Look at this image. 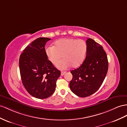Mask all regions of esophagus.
<instances>
[{
	"label": "esophagus",
	"instance_id": "34e87169",
	"mask_svg": "<svg viewBox=\"0 0 127 127\" xmlns=\"http://www.w3.org/2000/svg\"><path fill=\"white\" fill-rule=\"evenodd\" d=\"M66 73V72H65V71H64V72H63V71H62V72H61V76H64V74H65Z\"/></svg>",
	"mask_w": 127,
	"mask_h": 127
}]
</instances>
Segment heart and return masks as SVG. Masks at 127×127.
Instances as JSON below:
<instances>
[{"label":"heart","instance_id":"obj_1","mask_svg":"<svg viewBox=\"0 0 127 127\" xmlns=\"http://www.w3.org/2000/svg\"><path fill=\"white\" fill-rule=\"evenodd\" d=\"M87 49L86 42L83 40L66 38L55 42L54 46L45 49L48 59L54 64H57L63 57L64 59L57 65L61 70H65L72 66H80L84 60Z\"/></svg>","mask_w":127,"mask_h":127}]
</instances>
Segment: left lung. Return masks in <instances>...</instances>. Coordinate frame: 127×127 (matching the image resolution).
<instances>
[{"label": "left lung", "instance_id": "obj_1", "mask_svg": "<svg viewBox=\"0 0 127 127\" xmlns=\"http://www.w3.org/2000/svg\"><path fill=\"white\" fill-rule=\"evenodd\" d=\"M86 56L78 68L71 71L72 79L70 88L77 96L85 97L93 95L101 86L108 69L106 52L92 38L86 41Z\"/></svg>", "mask_w": 127, "mask_h": 127}]
</instances>
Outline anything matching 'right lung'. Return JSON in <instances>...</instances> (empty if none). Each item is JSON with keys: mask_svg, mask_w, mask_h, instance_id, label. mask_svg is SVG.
Segmentation results:
<instances>
[{"mask_svg": "<svg viewBox=\"0 0 127 127\" xmlns=\"http://www.w3.org/2000/svg\"><path fill=\"white\" fill-rule=\"evenodd\" d=\"M51 39L39 37L28 45L19 58V69L22 82L31 95L46 99L54 92L56 81L61 75L48 60L45 45Z\"/></svg>", "mask_w": 127, "mask_h": 127, "instance_id": "1", "label": "right lung"}]
</instances>
